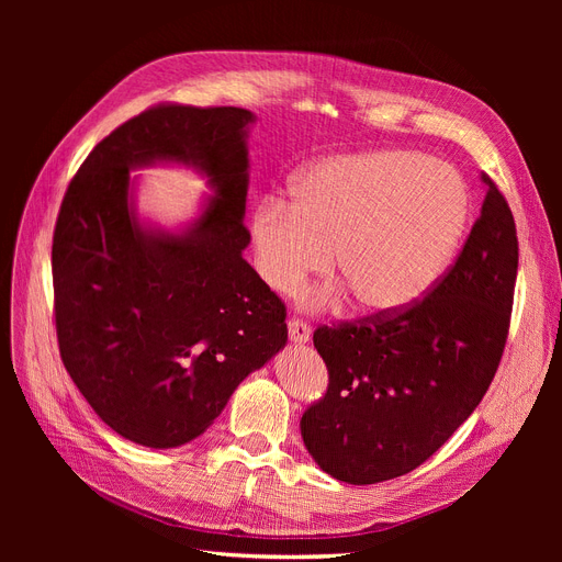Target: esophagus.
<instances>
[{"label": "esophagus", "mask_w": 562, "mask_h": 562, "mask_svg": "<svg viewBox=\"0 0 562 562\" xmlns=\"http://www.w3.org/2000/svg\"><path fill=\"white\" fill-rule=\"evenodd\" d=\"M289 339L293 341V344H307L310 341V337H312V330H310V326L307 323H303V321H299V318H291L289 323Z\"/></svg>", "instance_id": "obj_1"}]
</instances>
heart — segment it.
<instances>
[{
    "instance_id": "b5f03b06",
    "label": "heart",
    "mask_w": 562,
    "mask_h": 562,
    "mask_svg": "<svg viewBox=\"0 0 562 562\" xmlns=\"http://www.w3.org/2000/svg\"><path fill=\"white\" fill-rule=\"evenodd\" d=\"M289 204L271 198L250 223L261 280L296 291L333 266L360 307L394 316L445 276L469 221V189L447 161L412 150L326 157L293 177ZM330 296H314L323 307Z\"/></svg>"
}]
</instances>
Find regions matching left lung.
<instances>
[{
    "instance_id": "left-lung-1",
    "label": "left lung",
    "mask_w": 562,
    "mask_h": 562,
    "mask_svg": "<svg viewBox=\"0 0 562 562\" xmlns=\"http://www.w3.org/2000/svg\"><path fill=\"white\" fill-rule=\"evenodd\" d=\"M481 216L449 276L396 316L318 328L330 373L301 435L337 481L371 485L426 462L471 417L504 352L517 280V232L506 198L483 175Z\"/></svg>"
}]
</instances>
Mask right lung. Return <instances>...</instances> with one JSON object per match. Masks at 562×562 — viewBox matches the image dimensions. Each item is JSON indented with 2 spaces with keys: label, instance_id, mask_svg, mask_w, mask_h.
I'll return each instance as SVG.
<instances>
[{
  "label": "right lung",
  "instance_id": "right-lung-1",
  "mask_svg": "<svg viewBox=\"0 0 562 562\" xmlns=\"http://www.w3.org/2000/svg\"><path fill=\"white\" fill-rule=\"evenodd\" d=\"M255 121L239 106L145 111L95 145L58 212V350L95 415L134 445L200 437L286 346V310L244 259ZM153 165L207 180L189 224L164 228L137 212L131 170Z\"/></svg>",
  "mask_w": 562,
  "mask_h": 562
}]
</instances>
